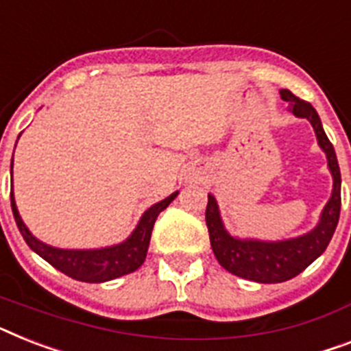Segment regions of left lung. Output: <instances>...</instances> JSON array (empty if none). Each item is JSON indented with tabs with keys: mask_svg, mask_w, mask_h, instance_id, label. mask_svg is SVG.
<instances>
[{
	"mask_svg": "<svg viewBox=\"0 0 351 351\" xmlns=\"http://www.w3.org/2000/svg\"><path fill=\"white\" fill-rule=\"evenodd\" d=\"M279 93L295 117L308 119L314 128L319 146L328 158L330 173L333 176V191L314 229L306 234L283 241L240 240L230 236L225 230L220 218L216 198L209 195L207 209H205V223L209 229L210 247L218 263L225 270H229L230 274L256 283H283L301 274L326 250L341 213V171H339L335 149L324 133L317 111L310 102L295 97L290 90H281Z\"/></svg>",
	"mask_w": 351,
	"mask_h": 351,
	"instance_id": "obj_1",
	"label": "left lung"
}]
</instances>
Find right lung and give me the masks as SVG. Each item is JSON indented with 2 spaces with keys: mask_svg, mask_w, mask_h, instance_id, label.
<instances>
[{
  "mask_svg": "<svg viewBox=\"0 0 351 351\" xmlns=\"http://www.w3.org/2000/svg\"><path fill=\"white\" fill-rule=\"evenodd\" d=\"M10 171H12V166H10ZM176 195H178V191L167 196V198H164L162 202H158V204L151 205L149 209L142 215L136 229L131 232V236L126 241H122L119 245H111V247H104V249L93 250L56 249V247L43 243V241L37 240L36 236H32V232L27 229V225L23 223L18 207H16L12 191H10V204H12L14 220L18 223L19 232H21L27 245L36 254L41 256L45 261H48L57 270H61L62 274L70 276V278L77 279V281L104 283V281H110V279L135 272L144 263L147 247H149L151 230H153V225L156 221V216L160 215L162 210L175 200Z\"/></svg>",
  "mask_w": 351,
  "mask_h": 351,
  "instance_id": "add662e5",
  "label": "right lung"
}]
</instances>
